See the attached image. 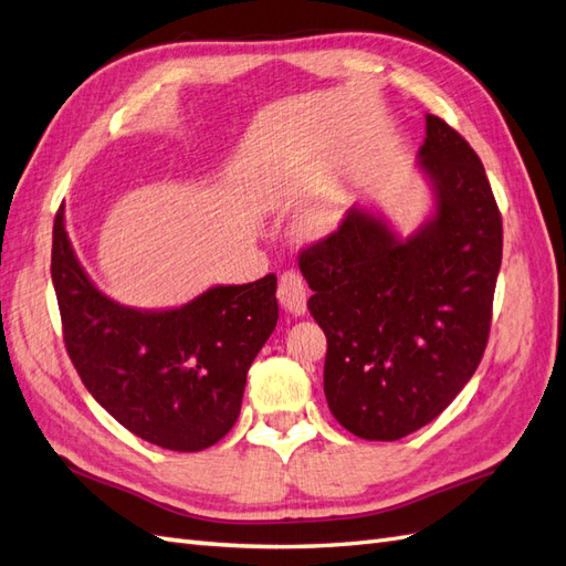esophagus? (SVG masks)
<instances>
[{
  "mask_svg": "<svg viewBox=\"0 0 566 566\" xmlns=\"http://www.w3.org/2000/svg\"><path fill=\"white\" fill-rule=\"evenodd\" d=\"M277 298L282 303V308L289 311L292 315H303L308 306V289L306 282H303L301 274L296 270H289L280 277L277 286Z\"/></svg>",
  "mask_w": 566,
  "mask_h": 566,
  "instance_id": "34e87169",
  "label": "esophagus"
}]
</instances>
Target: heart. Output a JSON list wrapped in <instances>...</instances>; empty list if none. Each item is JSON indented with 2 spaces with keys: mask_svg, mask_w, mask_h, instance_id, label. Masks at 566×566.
Listing matches in <instances>:
<instances>
[{
  "mask_svg": "<svg viewBox=\"0 0 566 566\" xmlns=\"http://www.w3.org/2000/svg\"><path fill=\"white\" fill-rule=\"evenodd\" d=\"M342 220V206L339 200H323L313 206L301 220V229L303 234L308 237H325L335 229Z\"/></svg>",
  "mask_w": 566,
  "mask_h": 566,
  "instance_id": "heart-1",
  "label": "heart"
}]
</instances>
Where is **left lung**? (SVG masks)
<instances>
[{
	"mask_svg": "<svg viewBox=\"0 0 566 566\" xmlns=\"http://www.w3.org/2000/svg\"><path fill=\"white\" fill-rule=\"evenodd\" d=\"M418 165L432 212L401 237L368 206L301 253L308 311L327 337L325 397L356 438L392 442L438 418L481 364L502 263L483 163L426 114Z\"/></svg>",
	"mask_w": 566,
	"mask_h": 566,
	"instance_id": "1",
	"label": "left lung"
}]
</instances>
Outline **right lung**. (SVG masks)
<instances>
[{
	"label": "right lung",
	"instance_id": "obj_1",
	"mask_svg": "<svg viewBox=\"0 0 566 566\" xmlns=\"http://www.w3.org/2000/svg\"><path fill=\"white\" fill-rule=\"evenodd\" d=\"M52 284L71 364L126 430L171 452H200L237 423L245 373L280 317L274 274L210 286L179 308L122 306L78 263L62 206Z\"/></svg>",
	"mask_w": 566,
	"mask_h": 566
}]
</instances>
